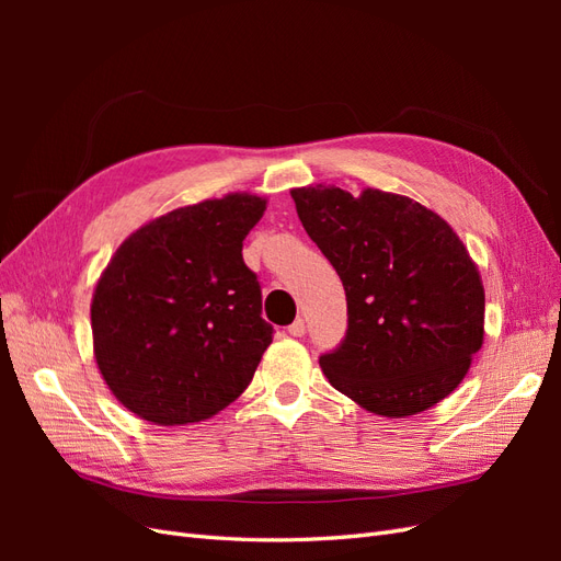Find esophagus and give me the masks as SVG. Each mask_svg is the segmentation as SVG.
Returning <instances> with one entry per match:
<instances>
[{
    "instance_id": "obj_1",
    "label": "esophagus",
    "mask_w": 561,
    "mask_h": 561,
    "mask_svg": "<svg viewBox=\"0 0 561 561\" xmlns=\"http://www.w3.org/2000/svg\"><path fill=\"white\" fill-rule=\"evenodd\" d=\"M287 332H290L293 336H304L307 334V322H304L301 318H297L290 328H287Z\"/></svg>"
}]
</instances>
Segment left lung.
Wrapping results in <instances>:
<instances>
[{
  "label": "left lung",
  "instance_id": "1",
  "mask_svg": "<svg viewBox=\"0 0 561 561\" xmlns=\"http://www.w3.org/2000/svg\"><path fill=\"white\" fill-rule=\"evenodd\" d=\"M311 241L344 283L348 330L320 367L339 393L400 419L447 398L484 336V287L443 217L407 196L293 190Z\"/></svg>",
  "mask_w": 561,
  "mask_h": 561
}]
</instances>
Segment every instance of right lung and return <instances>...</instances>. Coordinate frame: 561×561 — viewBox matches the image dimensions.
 I'll list each match as a JSON object with an SVG mask.
<instances>
[{"instance_id":"1","label":"right lung","mask_w":561,"mask_h":561,"mask_svg":"<svg viewBox=\"0 0 561 561\" xmlns=\"http://www.w3.org/2000/svg\"><path fill=\"white\" fill-rule=\"evenodd\" d=\"M266 201H203L145 225L114 252L91 304L100 375L159 426L225 410L252 381L274 328L243 241Z\"/></svg>"}]
</instances>
